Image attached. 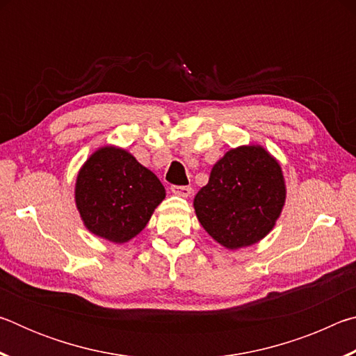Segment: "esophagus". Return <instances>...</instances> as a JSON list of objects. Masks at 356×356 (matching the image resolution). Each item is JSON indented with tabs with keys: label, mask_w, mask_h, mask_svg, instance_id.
Masks as SVG:
<instances>
[{
	"label": "esophagus",
	"mask_w": 356,
	"mask_h": 356,
	"mask_svg": "<svg viewBox=\"0 0 356 356\" xmlns=\"http://www.w3.org/2000/svg\"><path fill=\"white\" fill-rule=\"evenodd\" d=\"M171 191H172L176 196L188 197V196L191 195V186H186V185H172V186H171Z\"/></svg>",
	"instance_id": "obj_1"
}]
</instances>
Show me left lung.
Wrapping results in <instances>:
<instances>
[{
  "label": "left lung",
  "instance_id": "obj_1",
  "mask_svg": "<svg viewBox=\"0 0 356 356\" xmlns=\"http://www.w3.org/2000/svg\"><path fill=\"white\" fill-rule=\"evenodd\" d=\"M284 202L278 161L262 146H240L213 165L193 206L210 237L227 250H238L272 231Z\"/></svg>",
  "mask_w": 356,
  "mask_h": 356
}]
</instances>
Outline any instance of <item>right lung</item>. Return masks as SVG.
Here are the masks:
<instances>
[{
    "instance_id": "obj_1",
    "label": "right lung",
    "mask_w": 356,
    "mask_h": 356,
    "mask_svg": "<svg viewBox=\"0 0 356 356\" xmlns=\"http://www.w3.org/2000/svg\"><path fill=\"white\" fill-rule=\"evenodd\" d=\"M165 196L159 177L120 147L95 150L76 176L75 202L84 226L114 243L138 236Z\"/></svg>"
}]
</instances>
